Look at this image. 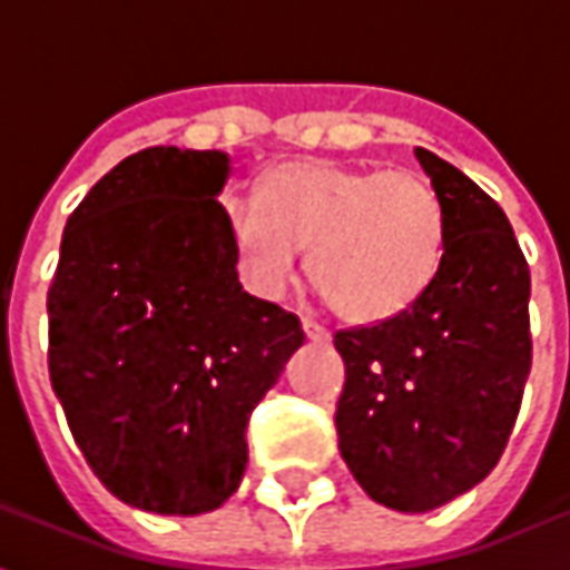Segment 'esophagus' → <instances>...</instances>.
<instances>
[{
    "label": "esophagus",
    "instance_id": "obj_1",
    "mask_svg": "<svg viewBox=\"0 0 570 570\" xmlns=\"http://www.w3.org/2000/svg\"><path fill=\"white\" fill-rule=\"evenodd\" d=\"M302 330H305V335H308L314 345H326L330 342V333L317 321H311V317H302Z\"/></svg>",
    "mask_w": 570,
    "mask_h": 570
}]
</instances>
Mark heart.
<instances>
[{"mask_svg":"<svg viewBox=\"0 0 570 570\" xmlns=\"http://www.w3.org/2000/svg\"><path fill=\"white\" fill-rule=\"evenodd\" d=\"M223 216L253 296H284L311 249V281L354 326L406 314L436 281L445 256V207L415 170L281 164L265 176L259 198L235 195Z\"/></svg>","mask_w":570,"mask_h":570,"instance_id":"heart-1","label":"heart"}]
</instances>
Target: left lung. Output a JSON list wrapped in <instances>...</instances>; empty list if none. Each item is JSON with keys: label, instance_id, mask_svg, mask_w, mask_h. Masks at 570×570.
Returning <instances> with one entry per match:
<instances>
[{"label": "left lung", "instance_id": "1", "mask_svg": "<svg viewBox=\"0 0 570 570\" xmlns=\"http://www.w3.org/2000/svg\"><path fill=\"white\" fill-rule=\"evenodd\" d=\"M415 158L445 207V256L394 321L335 333L338 449L372 501L428 513L501 461L531 372V274L498 200L440 155Z\"/></svg>", "mask_w": 570, "mask_h": 570}]
</instances>
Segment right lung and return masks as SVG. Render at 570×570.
Segmentation results:
<instances>
[{
	"label": "right lung",
	"mask_w": 570,
	"mask_h": 570,
	"mask_svg": "<svg viewBox=\"0 0 570 570\" xmlns=\"http://www.w3.org/2000/svg\"><path fill=\"white\" fill-rule=\"evenodd\" d=\"M225 151L151 146L69 216L48 289V372L72 440L118 501L223 507L247 470L249 412L305 333L249 296L219 204Z\"/></svg>",
	"instance_id": "add662e5"
}]
</instances>
